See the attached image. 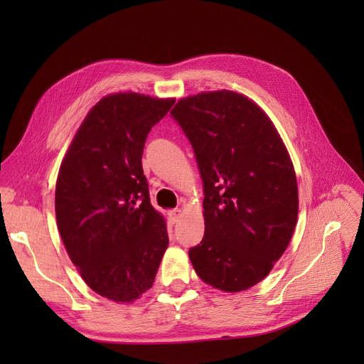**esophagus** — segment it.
<instances>
[{
	"label": "esophagus",
	"mask_w": 364,
	"mask_h": 364,
	"mask_svg": "<svg viewBox=\"0 0 364 364\" xmlns=\"http://www.w3.org/2000/svg\"><path fill=\"white\" fill-rule=\"evenodd\" d=\"M181 217V209H172V211L169 213V218L172 223H177Z\"/></svg>",
	"instance_id": "obj_1"
}]
</instances>
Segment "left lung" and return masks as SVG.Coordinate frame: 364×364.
Wrapping results in <instances>:
<instances>
[{
    "label": "left lung",
    "mask_w": 364,
    "mask_h": 364,
    "mask_svg": "<svg viewBox=\"0 0 364 364\" xmlns=\"http://www.w3.org/2000/svg\"><path fill=\"white\" fill-rule=\"evenodd\" d=\"M193 147L203 181L205 235L188 257L213 288L259 283L288 247L298 218L296 176L277 129L233 91L181 99L171 110Z\"/></svg>",
    "instance_id": "left-lung-1"
}]
</instances>
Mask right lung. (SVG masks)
<instances>
[{"mask_svg": "<svg viewBox=\"0 0 364 364\" xmlns=\"http://www.w3.org/2000/svg\"><path fill=\"white\" fill-rule=\"evenodd\" d=\"M174 99L103 97L76 131L55 183V218L69 258L102 296L131 302L151 288L168 247L141 156Z\"/></svg>", "mask_w": 364, "mask_h": 364, "instance_id": "add662e5", "label": "right lung"}]
</instances>
